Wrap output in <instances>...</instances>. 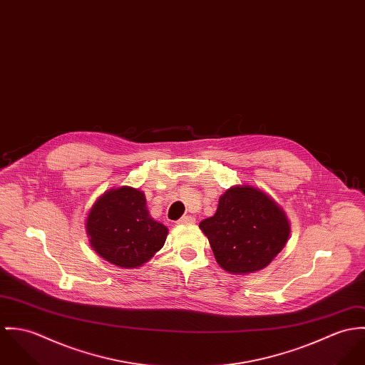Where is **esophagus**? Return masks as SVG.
I'll return each mask as SVG.
<instances>
[{"label":"esophagus","mask_w":365,"mask_h":365,"mask_svg":"<svg viewBox=\"0 0 365 365\" xmlns=\"http://www.w3.org/2000/svg\"><path fill=\"white\" fill-rule=\"evenodd\" d=\"M195 221H196L195 217H192V215H183L178 222H179V224H193Z\"/></svg>","instance_id":"1"}]
</instances>
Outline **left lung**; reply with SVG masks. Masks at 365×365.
Here are the masks:
<instances>
[{
	"instance_id": "1",
	"label": "left lung",
	"mask_w": 365,
	"mask_h": 365,
	"mask_svg": "<svg viewBox=\"0 0 365 365\" xmlns=\"http://www.w3.org/2000/svg\"><path fill=\"white\" fill-rule=\"evenodd\" d=\"M217 263L234 274L264 269L289 235L283 210L262 190L234 186L221 197L212 217L200 222Z\"/></svg>"
}]
</instances>
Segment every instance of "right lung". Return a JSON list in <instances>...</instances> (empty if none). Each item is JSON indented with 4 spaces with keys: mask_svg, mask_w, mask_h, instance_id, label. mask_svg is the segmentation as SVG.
Here are the masks:
<instances>
[{
    "mask_svg": "<svg viewBox=\"0 0 365 365\" xmlns=\"http://www.w3.org/2000/svg\"><path fill=\"white\" fill-rule=\"evenodd\" d=\"M89 242L119 267H138L165 243L168 230L150 217L143 192L123 186L101 196L86 220Z\"/></svg>",
    "mask_w": 365,
    "mask_h": 365,
    "instance_id": "obj_1",
    "label": "right lung"
}]
</instances>
